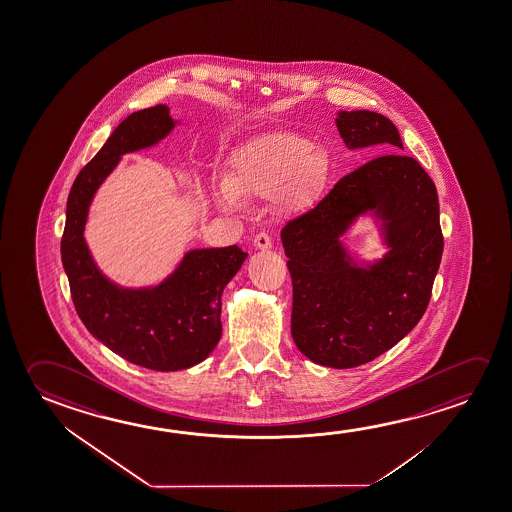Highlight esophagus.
Here are the masks:
<instances>
[{"instance_id": "esophagus-1", "label": "esophagus", "mask_w": 512, "mask_h": 512, "mask_svg": "<svg viewBox=\"0 0 512 512\" xmlns=\"http://www.w3.org/2000/svg\"><path fill=\"white\" fill-rule=\"evenodd\" d=\"M253 246L257 248V250H269L271 246H273V241H271V237L268 236V234H264V232H260V234H257L255 236V239H253Z\"/></svg>"}]
</instances>
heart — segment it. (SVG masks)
I'll list each match as a JSON object with an SVG mask.
<instances>
[{"instance_id":"obj_1","label":"heart","mask_w":512,"mask_h":512,"mask_svg":"<svg viewBox=\"0 0 512 512\" xmlns=\"http://www.w3.org/2000/svg\"><path fill=\"white\" fill-rule=\"evenodd\" d=\"M328 173V154L307 138L264 134L234 154L228 175L216 179V200L225 211H239L244 200L276 197L284 213H301L319 198Z\"/></svg>"}]
</instances>
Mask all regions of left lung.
Returning <instances> with one entry per match:
<instances>
[{
	"instance_id": "1",
	"label": "left lung",
	"mask_w": 512,
	"mask_h": 512,
	"mask_svg": "<svg viewBox=\"0 0 512 512\" xmlns=\"http://www.w3.org/2000/svg\"><path fill=\"white\" fill-rule=\"evenodd\" d=\"M347 149L402 150L392 120L339 111ZM377 221L381 260L358 261L341 237L358 217ZM292 278L291 333L299 351L331 369L372 362L422 319L440 268V204L418 161L385 154L342 177L307 214L282 228Z\"/></svg>"
}]
</instances>
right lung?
<instances>
[{
    "mask_svg": "<svg viewBox=\"0 0 512 512\" xmlns=\"http://www.w3.org/2000/svg\"><path fill=\"white\" fill-rule=\"evenodd\" d=\"M175 126L179 120L166 104L120 122L72 184L62 237L63 269L87 330L127 362L161 372L189 369L213 353L221 337V294L248 253L237 244L195 248L163 282L134 289L115 284L99 269L85 227L97 189L122 156L154 147Z\"/></svg>",
    "mask_w": 512,
    "mask_h": 512,
    "instance_id": "obj_1",
    "label": "right lung"
}]
</instances>
